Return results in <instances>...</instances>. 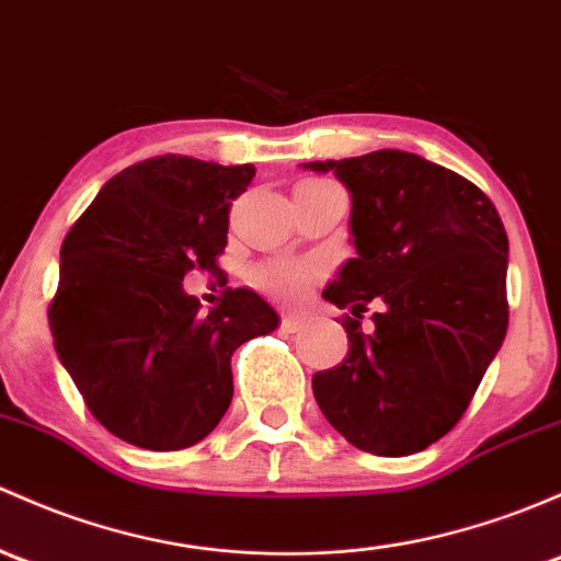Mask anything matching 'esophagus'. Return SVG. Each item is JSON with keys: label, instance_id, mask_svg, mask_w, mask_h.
<instances>
[{"label": "esophagus", "instance_id": "1", "mask_svg": "<svg viewBox=\"0 0 561 561\" xmlns=\"http://www.w3.org/2000/svg\"><path fill=\"white\" fill-rule=\"evenodd\" d=\"M300 328H304V317L293 314V311L282 314V330H287V333H296V330H300Z\"/></svg>", "mask_w": 561, "mask_h": 561}]
</instances>
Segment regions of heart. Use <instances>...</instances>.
Segmentation results:
<instances>
[{
	"instance_id": "1",
	"label": "heart",
	"mask_w": 561,
	"mask_h": 561,
	"mask_svg": "<svg viewBox=\"0 0 561 561\" xmlns=\"http://www.w3.org/2000/svg\"><path fill=\"white\" fill-rule=\"evenodd\" d=\"M309 182H317V185H325L322 180H309ZM314 274L311 271V265H304V263H274V265H263V268L255 271V282L265 290H274V293H282V296H293V293H298V287L304 285L309 276Z\"/></svg>"
}]
</instances>
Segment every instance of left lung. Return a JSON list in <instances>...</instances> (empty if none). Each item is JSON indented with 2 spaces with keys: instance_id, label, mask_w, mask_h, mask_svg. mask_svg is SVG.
<instances>
[{
  "instance_id": "obj_1",
  "label": "left lung",
  "mask_w": 561,
  "mask_h": 561,
  "mask_svg": "<svg viewBox=\"0 0 561 561\" xmlns=\"http://www.w3.org/2000/svg\"><path fill=\"white\" fill-rule=\"evenodd\" d=\"M352 196V244L322 298L346 309L350 352L311 389L357 449L405 457L462 420L508 330V236L486 193L403 150L304 163ZM376 305L375 330L362 314Z\"/></svg>"
}]
</instances>
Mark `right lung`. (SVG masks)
Instances as JSON below:
<instances>
[{
  "instance_id": "right-lung-1",
  "label": "right lung",
  "mask_w": 561,
  "mask_h": 561,
  "mask_svg": "<svg viewBox=\"0 0 561 561\" xmlns=\"http://www.w3.org/2000/svg\"><path fill=\"white\" fill-rule=\"evenodd\" d=\"M252 176V163L150 158L112 176L64 239L53 346L91 414L126 444L204 440L231 405L233 352L279 325L244 287L209 311L182 287L187 271H217L231 202Z\"/></svg>"
}]
</instances>
